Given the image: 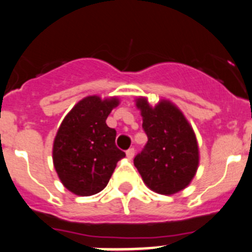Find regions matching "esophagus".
I'll return each mask as SVG.
<instances>
[{
    "label": "esophagus",
    "mask_w": 252,
    "mask_h": 252,
    "mask_svg": "<svg viewBox=\"0 0 252 252\" xmlns=\"http://www.w3.org/2000/svg\"><path fill=\"white\" fill-rule=\"evenodd\" d=\"M126 156H127L128 159H132L133 156H135V148H130V150L126 151Z\"/></svg>",
    "instance_id": "34e87169"
}]
</instances>
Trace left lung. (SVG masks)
I'll return each mask as SVG.
<instances>
[{"mask_svg":"<svg viewBox=\"0 0 252 252\" xmlns=\"http://www.w3.org/2000/svg\"><path fill=\"white\" fill-rule=\"evenodd\" d=\"M147 145L133 159L151 190L172 195L190 184L199 166V147L191 125L172 101L160 99L151 106L147 97L136 99Z\"/></svg>","mask_w":252,"mask_h":252,"instance_id":"8db88e82","label":"left lung"}]
</instances>
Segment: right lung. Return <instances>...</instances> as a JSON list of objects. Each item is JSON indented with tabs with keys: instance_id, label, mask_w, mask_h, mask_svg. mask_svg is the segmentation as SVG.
<instances>
[{
	"instance_id": "1",
	"label": "right lung",
	"mask_w": 252,
	"mask_h": 252,
	"mask_svg": "<svg viewBox=\"0 0 252 252\" xmlns=\"http://www.w3.org/2000/svg\"><path fill=\"white\" fill-rule=\"evenodd\" d=\"M120 100L86 96L66 114L53 142V164L68 190L80 196L101 191L125 152L116 147V131L106 119Z\"/></svg>"
}]
</instances>
